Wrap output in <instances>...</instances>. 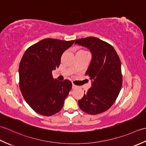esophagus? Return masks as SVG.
Masks as SVG:
<instances>
[{"instance_id":"1","label":"esophagus","mask_w":146,"mask_h":146,"mask_svg":"<svg viewBox=\"0 0 146 146\" xmlns=\"http://www.w3.org/2000/svg\"><path fill=\"white\" fill-rule=\"evenodd\" d=\"M72 88L74 89V88H77V86L76 85H75L74 84V83H73L72 84Z\"/></svg>"}]
</instances>
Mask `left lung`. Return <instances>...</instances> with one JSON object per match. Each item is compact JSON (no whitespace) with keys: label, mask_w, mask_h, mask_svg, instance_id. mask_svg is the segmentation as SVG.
<instances>
[{"label":"left lung","mask_w":146,"mask_h":146,"mask_svg":"<svg viewBox=\"0 0 146 146\" xmlns=\"http://www.w3.org/2000/svg\"><path fill=\"white\" fill-rule=\"evenodd\" d=\"M75 44L85 46L92 54L85 73L92 81V87L78 103L85 113H101L115 102L122 85L120 58L113 46L94 37L77 39Z\"/></svg>","instance_id":"1"}]
</instances>
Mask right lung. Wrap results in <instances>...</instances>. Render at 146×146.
I'll return each mask as SVG.
<instances>
[{
  "mask_svg": "<svg viewBox=\"0 0 146 146\" xmlns=\"http://www.w3.org/2000/svg\"><path fill=\"white\" fill-rule=\"evenodd\" d=\"M75 41L44 39L24 52L19 68V87L24 100L38 113L51 116L63 108L72 83L54 79L52 71L59 67L62 54Z\"/></svg>",
  "mask_w": 146,
  "mask_h": 146,
  "instance_id": "right-lung-1",
  "label": "right lung"
}]
</instances>
